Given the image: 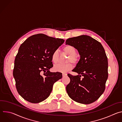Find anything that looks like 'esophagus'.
Segmentation results:
<instances>
[{"mask_svg":"<svg viewBox=\"0 0 122 122\" xmlns=\"http://www.w3.org/2000/svg\"><path fill=\"white\" fill-rule=\"evenodd\" d=\"M62 75H63V77H65V76H66L67 75V74H66V73H62Z\"/></svg>","mask_w":122,"mask_h":122,"instance_id":"esophagus-1","label":"esophagus"}]
</instances>
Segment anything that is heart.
Segmentation results:
<instances>
[{
	"label": "heart",
	"instance_id": "b5f03b06",
	"mask_svg": "<svg viewBox=\"0 0 122 122\" xmlns=\"http://www.w3.org/2000/svg\"><path fill=\"white\" fill-rule=\"evenodd\" d=\"M63 51L65 53L68 55V57L67 59L66 63H68L65 65L57 64L54 66V70L57 72L66 73L72 69L73 66L69 62L73 64H76L79 61V58L76 55V49L71 45H66L63 48ZM51 61L54 63H57L59 60V55L57 51H55L51 56Z\"/></svg>",
	"mask_w": 122,
	"mask_h": 122
}]
</instances>
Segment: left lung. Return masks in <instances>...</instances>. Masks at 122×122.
I'll return each instance as SVG.
<instances>
[{"label":"left lung","mask_w":122,"mask_h":122,"mask_svg":"<svg viewBox=\"0 0 122 122\" xmlns=\"http://www.w3.org/2000/svg\"><path fill=\"white\" fill-rule=\"evenodd\" d=\"M66 43L74 46L81 57L72 70L79 75L67 74L71 81L66 87V92L77 102L93 103L105 91L108 77V62L105 50L99 41L86 35L69 38Z\"/></svg>","instance_id":"obj_1"}]
</instances>
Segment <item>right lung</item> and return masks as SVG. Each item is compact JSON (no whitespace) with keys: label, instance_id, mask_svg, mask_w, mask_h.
Instances as JSON below:
<instances>
[{"label":"right lung","instance_id":"right-lung-1","mask_svg":"<svg viewBox=\"0 0 122 122\" xmlns=\"http://www.w3.org/2000/svg\"><path fill=\"white\" fill-rule=\"evenodd\" d=\"M64 41L38 34L21 45L15 58L13 75L17 92L24 99L32 103L44 100L54 84L62 78L61 73L51 72L49 69L53 66L52 54Z\"/></svg>","mask_w":122,"mask_h":122}]
</instances>
